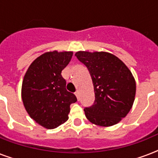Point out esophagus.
I'll return each instance as SVG.
<instances>
[{
    "instance_id": "obj_1",
    "label": "esophagus",
    "mask_w": 158,
    "mask_h": 158,
    "mask_svg": "<svg viewBox=\"0 0 158 158\" xmlns=\"http://www.w3.org/2000/svg\"><path fill=\"white\" fill-rule=\"evenodd\" d=\"M74 94H75V96H76L77 99H78V101H79V92L76 91L75 93H74Z\"/></svg>"
}]
</instances>
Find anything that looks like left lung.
Wrapping results in <instances>:
<instances>
[{
    "label": "left lung",
    "mask_w": 158,
    "mask_h": 158,
    "mask_svg": "<svg viewBox=\"0 0 158 158\" xmlns=\"http://www.w3.org/2000/svg\"><path fill=\"white\" fill-rule=\"evenodd\" d=\"M75 56L86 65L94 84L95 101L84 108L87 119L108 127L125 117L135 102L136 83L132 73L118 57L105 52H77Z\"/></svg>",
    "instance_id": "obj_1"
}]
</instances>
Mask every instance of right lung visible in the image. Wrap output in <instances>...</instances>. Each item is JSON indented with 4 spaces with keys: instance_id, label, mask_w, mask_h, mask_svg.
<instances>
[{
    "instance_id": "add662e5",
    "label": "right lung",
    "mask_w": 158,
    "mask_h": 158,
    "mask_svg": "<svg viewBox=\"0 0 158 158\" xmlns=\"http://www.w3.org/2000/svg\"><path fill=\"white\" fill-rule=\"evenodd\" d=\"M73 52L43 53L27 69L21 89L25 110L33 120L46 129H55L69 119L70 104L77 101L66 90L61 71L69 63Z\"/></svg>"
}]
</instances>
